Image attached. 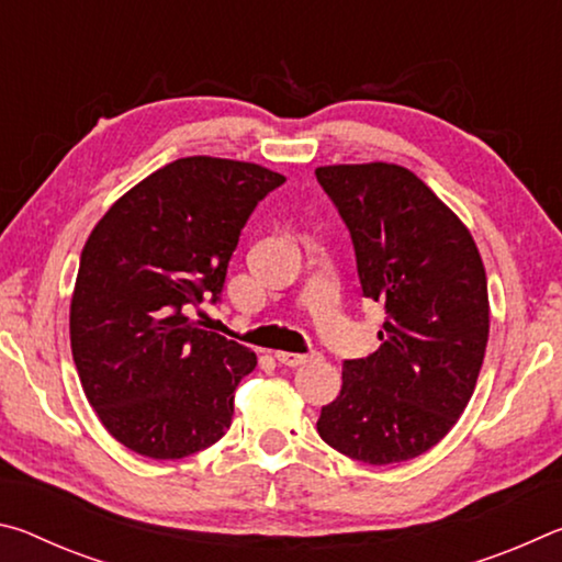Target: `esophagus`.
Instances as JSON below:
<instances>
[{
    "mask_svg": "<svg viewBox=\"0 0 562 562\" xmlns=\"http://www.w3.org/2000/svg\"><path fill=\"white\" fill-rule=\"evenodd\" d=\"M274 357H278L280 364H284V367H302V364H307V361L317 359L315 351H312V355H294V351H274Z\"/></svg>",
    "mask_w": 562,
    "mask_h": 562,
    "instance_id": "obj_1",
    "label": "esophagus"
}]
</instances>
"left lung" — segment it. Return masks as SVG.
Wrapping results in <instances>:
<instances>
[{
  "label": "left lung",
  "mask_w": 562,
  "mask_h": 562,
  "mask_svg": "<svg viewBox=\"0 0 562 562\" xmlns=\"http://www.w3.org/2000/svg\"><path fill=\"white\" fill-rule=\"evenodd\" d=\"M355 243L364 297L382 302V345L341 367L317 431L355 461L386 465L439 443L471 402L488 345V282L459 215L412 170H315Z\"/></svg>",
  "instance_id": "8db88e82"
}]
</instances>
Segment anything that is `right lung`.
Masks as SVG:
<instances>
[{
  "label": "right lung",
  "mask_w": 562,
  "mask_h": 562,
  "mask_svg": "<svg viewBox=\"0 0 562 562\" xmlns=\"http://www.w3.org/2000/svg\"><path fill=\"white\" fill-rule=\"evenodd\" d=\"M284 176L190 156L113 203L81 250L69 335L83 394L106 431L156 461L186 459L231 426L258 357L186 310L223 292L237 237Z\"/></svg>",
  "instance_id": "1"
}]
</instances>
